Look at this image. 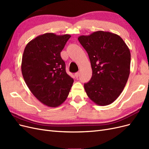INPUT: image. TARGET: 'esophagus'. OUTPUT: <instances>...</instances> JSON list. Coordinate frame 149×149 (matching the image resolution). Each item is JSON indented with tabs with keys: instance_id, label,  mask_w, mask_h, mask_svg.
<instances>
[{
	"instance_id": "obj_1",
	"label": "esophagus",
	"mask_w": 149,
	"mask_h": 149,
	"mask_svg": "<svg viewBox=\"0 0 149 149\" xmlns=\"http://www.w3.org/2000/svg\"><path fill=\"white\" fill-rule=\"evenodd\" d=\"M74 76H76V78H78V76H79V72H77V73H76L74 74Z\"/></svg>"
}]
</instances>
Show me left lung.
I'll list each match as a JSON object with an SVG mask.
<instances>
[{"label": "left lung", "mask_w": 149, "mask_h": 149, "mask_svg": "<svg viewBox=\"0 0 149 149\" xmlns=\"http://www.w3.org/2000/svg\"><path fill=\"white\" fill-rule=\"evenodd\" d=\"M78 39L88 54L93 70L91 79L84 85L86 93L97 105L111 104L129 78V48L120 36L109 31H96Z\"/></svg>", "instance_id": "8db88e82"}]
</instances>
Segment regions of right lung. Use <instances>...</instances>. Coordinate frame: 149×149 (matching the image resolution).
Wrapping results in <instances>:
<instances>
[{"label": "right lung", "instance_id": "1", "mask_svg": "<svg viewBox=\"0 0 149 149\" xmlns=\"http://www.w3.org/2000/svg\"><path fill=\"white\" fill-rule=\"evenodd\" d=\"M71 37L68 34L40 35L26 45L21 70L26 84L44 105L56 107L68 96L74 80L66 73L60 53Z\"/></svg>", "mask_w": 149, "mask_h": 149}]
</instances>
